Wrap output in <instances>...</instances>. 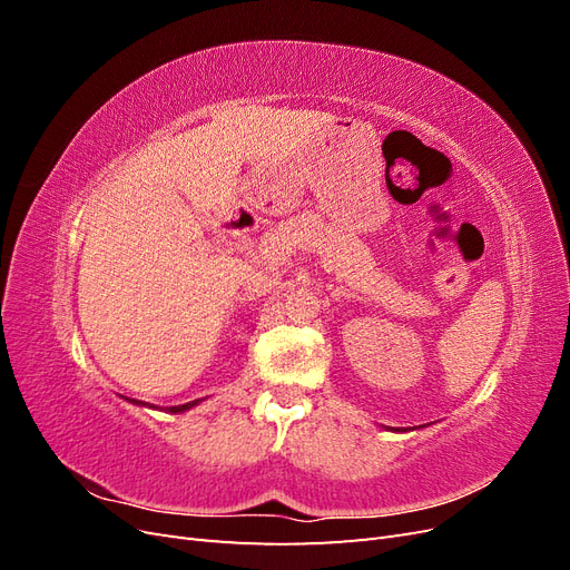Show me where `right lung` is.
I'll return each instance as SVG.
<instances>
[{"mask_svg":"<svg viewBox=\"0 0 570 570\" xmlns=\"http://www.w3.org/2000/svg\"><path fill=\"white\" fill-rule=\"evenodd\" d=\"M130 402H132V404H142V402H137V400H130ZM195 404H199V400H195V402H187V404H180V406H170L168 411H170V413H183V411H187V409H193ZM145 406H147V404H145Z\"/></svg>","mask_w":570,"mask_h":570,"instance_id":"add662e5","label":"right lung"}]
</instances>
